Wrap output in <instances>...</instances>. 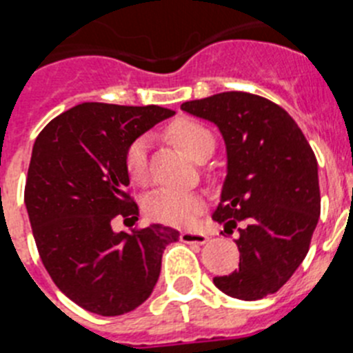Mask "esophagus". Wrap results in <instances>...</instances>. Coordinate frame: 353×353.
<instances>
[{
    "label": "esophagus",
    "mask_w": 353,
    "mask_h": 353,
    "mask_svg": "<svg viewBox=\"0 0 353 353\" xmlns=\"http://www.w3.org/2000/svg\"><path fill=\"white\" fill-rule=\"evenodd\" d=\"M180 240L185 242V244H205L208 240V236L205 233H196V232H182Z\"/></svg>",
    "instance_id": "34e87169"
}]
</instances>
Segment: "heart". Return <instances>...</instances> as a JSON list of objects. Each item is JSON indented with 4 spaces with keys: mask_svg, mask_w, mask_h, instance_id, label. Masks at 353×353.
<instances>
[{
    "mask_svg": "<svg viewBox=\"0 0 353 353\" xmlns=\"http://www.w3.org/2000/svg\"><path fill=\"white\" fill-rule=\"evenodd\" d=\"M168 136L194 161H207L215 148V138L208 127L192 120L179 118L168 127ZM148 139H134L125 152V168L130 180L145 183L148 179ZM203 198L192 191L159 189L145 199V212L150 219L168 226H189L203 212Z\"/></svg>",
    "mask_w": 353,
    "mask_h": 353,
    "instance_id": "1",
    "label": "heart"
}]
</instances>
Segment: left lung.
Instances as JSON below:
<instances>
[{
  "mask_svg": "<svg viewBox=\"0 0 353 353\" xmlns=\"http://www.w3.org/2000/svg\"><path fill=\"white\" fill-rule=\"evenodd\" d=\"M192 117L217 125L226 145V179L212 219L236 232L239 269L214 277L230 297L276 293L310 251L320 217L318 162L281 105L245 92L183 102Z\"/></svg>",
  "mask_w": 353,
  "mask_h": 353,
  "instance_id": "1",
  "label": "left lung"
}]
</instances>
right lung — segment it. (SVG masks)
I'll return each mask as SVG.
<instances>
[{
    "instance_id": "right-lung-1",
    "label": "right lung",
    "mask_w": 353,
    "mask_h": 353,
    "mask_svg": "<svg viewBox=\"0 0 353 353\" xmlns=\"http://www.w3.org/2000/svg\"><path fill=\"white\" fill-rule=\"evenodd\" d=\"M173 114L159 105L83 102L35 139L24 203L37 249L54 285L90 313L118 316L141 305L154 292L162 252L179 240L162 224L130 233L111 224L139 215L127 192V148Z\"/></svg>"
}]
</instances>
